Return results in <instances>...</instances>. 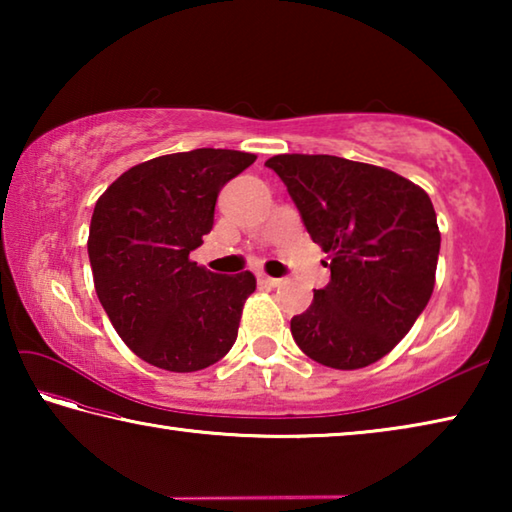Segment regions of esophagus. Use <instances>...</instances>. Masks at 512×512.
<instances>
[{
  "instance_id": "34e87169",
  "label": "esophagus",
  "mask_w": 512,
  "mask_h": 512,
  "mask_svg": "<svg viewBox=\"0 0 512 512\" xmlns=\"http://www.w3.org/2000/svg\"><path fill=\"white\" fill-rule=\"evenodd\" d=\"M257 282L262 284V287H280L282 284L280 277H268L264 273H257Z\"/></svg>"
}]
</instances>
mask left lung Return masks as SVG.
Segmentation results:
<instances>
[{"mask_svg": "<svg viewBox=\"0 0 512 512\" xmlns=\"http://www.w3.org/2000/svg\"><path fill=\"white\" fill-rule=\"evenodd\" d=\"M266 167L332 257L327 287L291 318L293 341L327 368L370 366L404 339L431 298L440 253L431 198L395 171L336 155H275Z\"/></svg>", "mask_w": 512, "mask_h": 512, "instance_id": "left-lung-1", "label": "left lung"}]
</instances>
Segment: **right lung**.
Segmentation results:
<instances>
[{"instance_id":"add662e5","label":"right lung","mask_w":512,"mask_h":512,"mask_svg":"<svg viewBox=\"0 0 512 512\" xmlns=\"http://www.w3.org/2000/svg\"><path fill=\"white\" fill-rule=\"evenodd\" d=\"M253 162L230 149L160 155L121 173L94 205V289L121 341L155 368L203 370L237 341L255 275L205 271L189 253L212 230L221 187Z\"/></svg>"}]
</instances>
